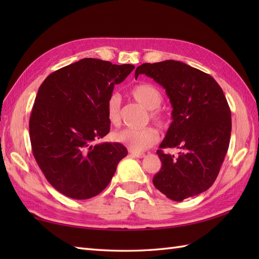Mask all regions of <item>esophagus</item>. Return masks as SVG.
Masks as SVG:
<instances>
[{
	"label": "esophagus",
	"mask_w": 259,
	"mask_h": 259,
	"mask_svg": "<svg viewBox=\"0 0 259 259\" xmlns=\"http://www.w3.org/2000/svg\"><path fill=\"white\" fill-rule=\"evenodd\" d=\"M129 152L131 156H134L136 158H144L145 157L144 152H138V151H134V150H129Z\"/></svg>",
	"instance_id": "1"
}]
</instances>
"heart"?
<instances>
[{
    "instance_id": "heart-1",
    "label": "heart",
    "mask_w": 259,
    "mask_h": 259,
    "mask_svg": "<svg viewBox=\"0 0 259 259\" xmlns=\"http://www.w3.org/2000/svg\"><path fill=\"white\" fill-rule=\"evenodd\" d=\"M131 96L142 106L150 110V118L159 125H164V114L158 109L162 102V93L157 87L150 83H140L131 89ZM107 114L110 123H121V98L118 93L110 96L107 102ZM114 141L122 144L134 151H142L153 146L159 140V133L155 126L142 129H122L113 134Z\"/></svg>"
}]
</instances>
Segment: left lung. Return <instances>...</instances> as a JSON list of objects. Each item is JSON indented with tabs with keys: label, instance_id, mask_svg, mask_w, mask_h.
<instances>
[{
	"label": "left lung",
	"instance_id": "1",
	"mask_svg": "<svg viewBox=\"0 0 259 259\" xmlns=\"http://www.w3.org/2000/svg\"><path fill=\"white\" fill-rule=\"evenodd\" d=\"M146 74L166 89L172 106V122L157 155L161 169L152 183L169 199L183 201L214 183L226 156L232 112L222 88L211 75L175 60L144 63L135 76ZM177 147L178 157L164 154Z\"/></svg>",
	"mask_w": 259,
	"mask_h": 259
}]
</instances>
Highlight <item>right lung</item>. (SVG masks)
<instances>
[{"mask_svg": "<svg viewBox=\"0 0 259 259\" xmlns=\"http://www.w3.org/2000/svg\"><path fill=\"white\" fill-rule=\"evenodd\" d=\"M134 69L85 58L54 71L38 88L29 124L33 156L64 196L99 195L128 155L118 142H93L109 134L108 99Z\"/></svg>", "mask_w": 259, "mask_h": 259, "instance_id": "right-lung-1", "label": "right lung"}]
</instances>
